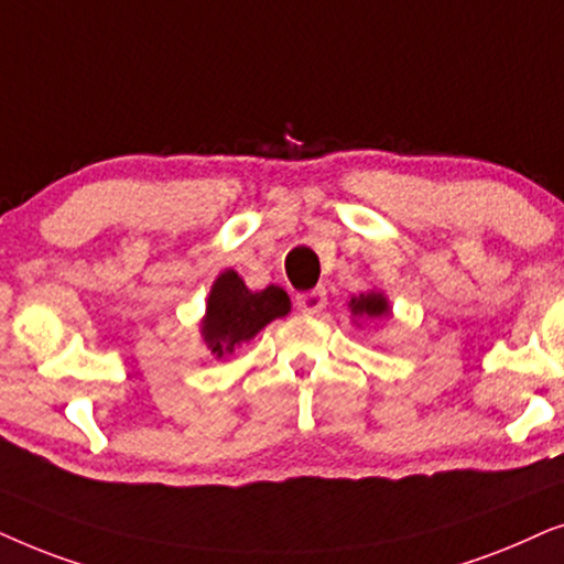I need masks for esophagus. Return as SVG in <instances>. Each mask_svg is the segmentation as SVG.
<instances>
[{"mask_svg":"<svg viewBox=\"0 0 564 564\" xmlns=\"http://www.w3.org/2000/svg\"><path fill=\"white\" fill-rule=\"evenodd\" d=\"M325 304H327L325 289H312V291H306V294L296 296L299 312H304V314H317L325 310Z\"/></svg>","mask_w":564,"mask_h":564,"instance_id":"34e87169","label":"esophagus"}]
</instances>
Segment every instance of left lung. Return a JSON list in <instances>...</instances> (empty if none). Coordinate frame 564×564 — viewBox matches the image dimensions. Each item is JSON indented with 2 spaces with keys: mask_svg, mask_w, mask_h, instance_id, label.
<instances>
[{
  "mask_svg": "<svg viewBox=\"0 0 564 564\" xmlns=\"http://www.w3.org/2000/svg\"><path fill=\"white\" fill-rule=\"evenodd\" d=\"M348 306H350L352 317H358V319H381V317H389V314H392L387 296L381 294V291H369V294L352 296Z\"/></svg>",
  "mask_w": 564,
  "mask_h": 564,
  "instance_id": "8db88e82",
  "label": "left lung"
}]
</instances>
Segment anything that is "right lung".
Returning <instances> with one entry per match:
<instances>
[{
	"mask_svg": "<svg viewBox=\"0 0 564 564\" xmlns=\"http://www.w3.org/2000/svg\"><path fill=\"white\" fill-rule=\"evenodd\" d=\"M291 312V299L281 286L250 291L237 270H224L208 294L200 337L216 358L235 352L237 345L252 340L262 327Z\"/></svg>",
	"mask_w": 564,
	"mask_h": 564,
	"instance_id": "obj_1",
	"label": "right lung"
}]
</instances>
